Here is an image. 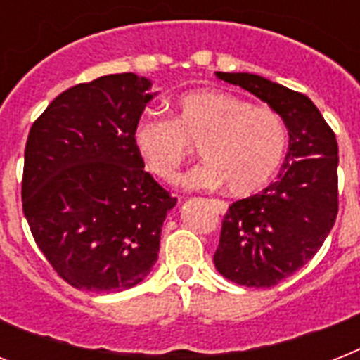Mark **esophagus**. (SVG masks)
<instances>
[{"label":"esophagus","instance_id":"obj_1","mask_svg":"<svg viewBox=\"0 0 360 360\" xmlns=\"http://www.w3.org/2000/svg\"><path fill=\"white\" fill-rule=\"evenodd\" d=\"M209 203L213 205V209L219 214H224L226 211H228V203H226L224 200H209Z\"/></svg>","mask_w":360,"mask_h":360}]
</instances>
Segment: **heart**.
<instances>
[{"label": "heart", "instance_id": "obj_1", "mask_svg": "<svg viewBox=\"0 0 360 360\" xmlns=\"http://www.w3.org/2000/svg\"><path fill=\"white\" fill-rule=\"evenodd\" d=\"M136 153L164 183L179 179L194 147L205 162L185 179L188 188L226 185L233 196H250L269 185L284 160L288 130L274 110L252 106L217 89L181 95L174 117H141L132 130Z\"/></svg>", "mask_w": 360, "mask_h": 360}]
</instances>
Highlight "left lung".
I'll use <instances>...</instances> for the list:
<instances>
[{"instance_id":"8db88e82","label":"left lung","mask_w":360,"mask_h":360,"mask_svg":"<svg viewBox=\"0 0 360 360\" xmlns=\"http://www.w3.org/2000/svg\"><path fill=\"white\" fill-rule=\"evenodd\" d=\"M217 76L267 103L290 134L278 179L231 203L213 256L224 278L246 288H271L310 262L335 226L338 143L307 95L250 72Z\"/></svg>"}]
</instances>
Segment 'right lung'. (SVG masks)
Here are the masks:
<instances>
[{
	"mask_svg": "<svg viewBox=\"0 0 360 360\" xmlns=\"http://www.w3.org/2000/svg\"><path fill=\"white\" fill-rule=\"evenodd\" d=\"M151 80L101 76L53 98L33 123L24 153L22 207L53 271L72 288H134L157 263L160 231L175 207L143 169L132 130Z\"/></svg>",
	"mask_w": 360,
	"mask_h": 360,
	"instance_id": "obj_1",
	"label": "right lung"
}]
</instances>
